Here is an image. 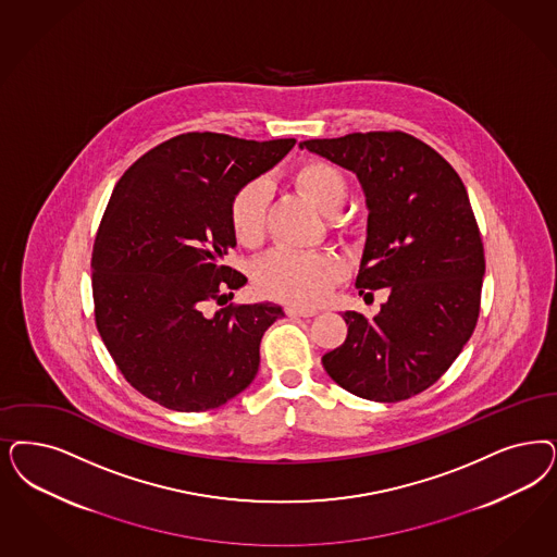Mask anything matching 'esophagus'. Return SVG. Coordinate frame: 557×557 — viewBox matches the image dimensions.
Returning a JSON list of instances; mask_svg holds the SVG:
<instances>
[{
    "mask_svg": "<svg viewBox=\"0 0 557 557\" xmlns=\"http://www.w3.org/2000/svg\"><path fill=\"white\" fill-rule=\"evenodd\" d=\"M286 314H288V317H302V319H308V317H314V314H317V308L288 307L286 308Z\"/></svg>",
    "mask_w": 557,
    "mask_h": 557,
    "instance_id": "1",
    "label": "esophagus"
}]
</instances>
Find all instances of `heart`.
<instances>
[{
    "label": "heart",
    "instance_id": "b5f03b06",
    "mask_svg": "<svg viewBox=\"0 0 557 557\" xmlns=\"http://www.w3.org/2000/svg\"><path fill=\"white\" fill-rule=\"evenodd\" d=\"M292 181L296 189L325 213L342 210L347 197L344 173L319 158L300 162ZM269 189L263 181H250L238 187L228 201V224L232 236L243 247H257L265 234ZM335 226L346 228L349 220L335 215ZM346 275L344 263L331 252L271 250L252 269L255 286L268 298L289 305H314Z\"/></svg>",
    "mask_w": 557,
    "mask_h": 557
}]
</instances>
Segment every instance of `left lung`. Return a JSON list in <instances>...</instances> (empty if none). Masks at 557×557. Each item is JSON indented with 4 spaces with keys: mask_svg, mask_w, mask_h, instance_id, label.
Here are the masks:
<instances>
[{
    "mask_svg": "<svg viewBox=\"0 0 557 557\" xmlns=\"http://www.w3.org/2000/svg\"><path fill=\"white\" fill-rule=\"evenodd\" d=\"M300 148L358 174L370 213L356 286L388 292L374 319L347 310L326 374L370 401H405L441 379L480 319L485 255L467 189L441 153L397 129Z\"/></svg>",
    "mask_w": 557,
    "mask_h": 557,
    "instance_id": "1",
    "label": "left lung"
}]
</instances>
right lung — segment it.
<instances>
[{
  "instance_id": "right-lung-1",
  "label": "right lung",
  "mask_w": 557,
  "mask_h": 557,
  "mask_svg": "<svg viewBox=\"0 0 557 557\" xmlns=\"http://www.w3.org/2000/svg\"><path fill=\"white\" fill-rule=\"evenodd\" d=\"M296 139L189 132L144 153L119 178L92 249L98 333L123 379L153 404L208 411L245 391L277 305H226L247 277L224 263L236 245L232 195Z\"/></svg>"
}]
</instances>
